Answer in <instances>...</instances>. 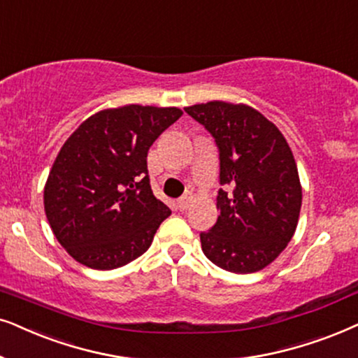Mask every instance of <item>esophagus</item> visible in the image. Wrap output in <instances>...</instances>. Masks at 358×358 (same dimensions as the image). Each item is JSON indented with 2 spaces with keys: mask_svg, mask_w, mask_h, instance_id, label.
Listing matches in <instances>:
<instances>
[{
  "mask_svg": "<svg viewBox=\"0 0 358 358\" xmlns=\"http://www.w3.org/2000/svg\"><path fill=\"white\" fill-rule=\"evenodd\" d=\"M190 199H192V194L187 192V194H185V196H182L178 202H176V208H178V210H180V212L187 210V207H189V203H190Z\"/></svg>",
  "mask_w": 358,
  "mask_h": 358,
  "instance_id": "1",
  "label": "esophagus"
}]
</instances>
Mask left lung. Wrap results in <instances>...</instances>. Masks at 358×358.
Instances as JSON below:
<instances>
[{
  "mask_svg": "<svg viewBox=\"0 0 358 358\" xmlns=\"http://www.w3.org/2000/svg\"><path fill=\"white\" fill-rule=\"evenodd\" d=\"M219 150V219L201 234L202 252L231 273L268 266L298 227L303 190L280 129L247 105L208 101L184 108Z\"/></svg>",
  "mask_w": 358,
  "mask_h": 358,
  "instance_id": "left-lung-1",
  "label": "left lung"
}]
</instances>
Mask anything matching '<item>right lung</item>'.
Here are the masks:
<instances>
[{
    "instance_id": "obj_1",
    "label": "right lung",
    "mask_w": 358,
    "mask_h": 358,
    "mask_svg": "<svg viewBox=\"0 0 358 358\" xmlns=\"http://www.w3.org/2000/svg\"><path fill=\"white\" fill-rule=\"evenodd\" d=\"M180 115L176 106L103 110L60 148L44 208L55 238L78 263L115 270L150 248L171 210L151 190L148 151Z\"/></svg>"
}]
</instances>
